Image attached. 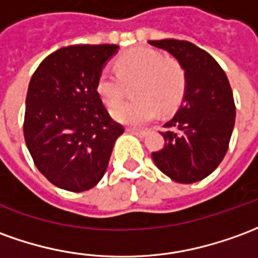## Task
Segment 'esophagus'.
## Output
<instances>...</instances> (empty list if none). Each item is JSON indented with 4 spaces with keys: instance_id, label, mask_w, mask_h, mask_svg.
Wrapping results in <instances>:
<instances>
[{
    "instance_id": "esophagus-1",
    "label": "esophagus",
    "mask_w": 258,
    "mask_h": 258,
    "mask_svg": "<svg viewBox=\"0 0 258 258\" xmlns=\"http://www.w3.org/2000/svg\"><path fill=\"white\" fill-rule=\"evenodd\" d=\"M125 131H127V133H133V134H135V135H138V137H145V135H147V133H145V131H144V130H140V128H134V127H127V128H125Z\"/></svg>"
}]
</instances>
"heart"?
I'll return each instance as SVG.
<instances>
[{"mask_svg":"<svg viewBox=\"0 0 258 258\" xmlns=\"http://www.w3.org/2000/svg\"><path fill=\"white\" fill-rule=\"evenodd\" d=\"M131 102L117 104L111 116L125 124H144L158 113L174 110L184 98L187 74L176 58L152 48H133L120 54L116 70L103 68L96 79V93L107 106L123 99L127 84H134Z\"/></svg>","mask_w":258,"mask_h":258,"instance_id":"heart-1","label":"heart"}]
</instances>
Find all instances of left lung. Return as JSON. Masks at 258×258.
Returning a JSON list of instances; mask_svg holds the SVG:
<instances>
[{"instance_id": "left-lung-1", "label": "left lung", "mask_w": 258, "mask_h": 258, "mask_svg": "<svg viewBox=\"0 0 258 258\" xmlns=\"http://www.w3.org/2000/svg\"><path fill=\"white\" fill-rule=\"evenodd\" d=\"M148 43L172 54L187 74L183 102L163 125L165 147L152 152V159L174 181L196 183L219 166L229 147L236 116L229 81L214 57L190 41Z\"/></svg>"}]
</instances>
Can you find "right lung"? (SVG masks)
Here are the masks:
<instances>
[{
  "mask_svg": "<svg viewBox=\"0 0 258 258\" xmlns=\"http://www.w3.org/2000/svg\"><path fill=\"white\" fill-rule=\"evenodd\" d=\"M116 44H78L51 53L30 79L23 135L36 167L54 185L86 191L106 173L124 133L95 85Z\"/></svg>",
  "mask_w": 258,
  "mask_h": 258,
  "instance_id": "1",
  "label": "right lung"
}]
</instances>
